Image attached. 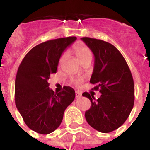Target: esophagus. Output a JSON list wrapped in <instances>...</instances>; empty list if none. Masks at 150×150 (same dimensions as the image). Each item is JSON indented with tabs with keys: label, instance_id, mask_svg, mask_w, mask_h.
I'll use <instances>...</instances> for the list:
<instances>
[{
	"label": "esophagus",
	"instance_id": "34e87169",
	"mask_svg": "<svg viewBox=\"0 0 150 150\" xmlns=\"http://www.w3.org/2000/svg\"><path fill=\"white\" fill-rule=\"evenodd\" d=\"M82 96V93L80 91H76V98H79Z\"/></svg>",
	"mask_w": 150,
	"mask_h": 150
}]
</instances>
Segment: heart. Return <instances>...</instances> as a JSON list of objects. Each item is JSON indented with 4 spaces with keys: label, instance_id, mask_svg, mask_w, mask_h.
<instances>
[{
    "label": "heart",
    "instance_id": "heart-1",
    "mask_svg": "<svg viewBox=\"0 0 150 150\" xmlns=\"http://www.w3.org/2000/svg\"><path fill=\"white\" fill-rule=\"evenodd\" d=\"M74 50L75 52L76 55H77L78 59L81 62H83V61H85L87 59H91L92 57V54H91V50H89L88 46H86L85 44L81 43H78L76 44H75L74 46ZM66 56H67V53L66 52H64L62 55H61L60 59H59V64L62 63V62L64 61ZM81 80L80 79H76L74 80L73 83H74L76 86H79L81 83Z\"/></svg>",
    "mask_w": 150,
    "mask_h": 150
}]
</instances>
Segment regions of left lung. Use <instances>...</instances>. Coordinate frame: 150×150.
I'll list each match as a JSON object with an SVG mask.
<instances>
[{
    "mask_svg": "<svg viewBox=\"0 0 150 150\" xmlns=\"http://www.w3.org/2000/svg\"><path fill=\"white\" fill-rule=\"evenodd\" d=\"M95 56L93 73L90 83L92 90H99L101 95L95 98L84 92L91 100V107L86 112L87 122L95 130L109 133L120 128L126 121L134 103V84L126 61L111 43L101 40L82 38Z\"/></svg>",
    "mask_w": 150,
    "mask_h": 150,
    "instance_id": "obj_1",
    "label": "left lung"
}]
</instances>
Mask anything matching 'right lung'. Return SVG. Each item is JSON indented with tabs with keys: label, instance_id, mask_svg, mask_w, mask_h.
<instances>
[{
	"label": "right lung",
	"instance_id": "add662e5",
	"mask_svg": "<svg viewBox=\"0 0 150 150\" xmlns=\"http://www.w3.org/2000/svg\"><path fill=\"white\" fill-rule=\"evenodd\" d=\"M76 37L51 40L34 46L24 57L15 80V103L27 126L48 134L62 123L64 112L75 98V91L64 86L59 93L50 88L48 79L57 71L59 59Z\"/></svg>",
	"mask_w": 150,
	"mask_h": 150
}]
</instances>
